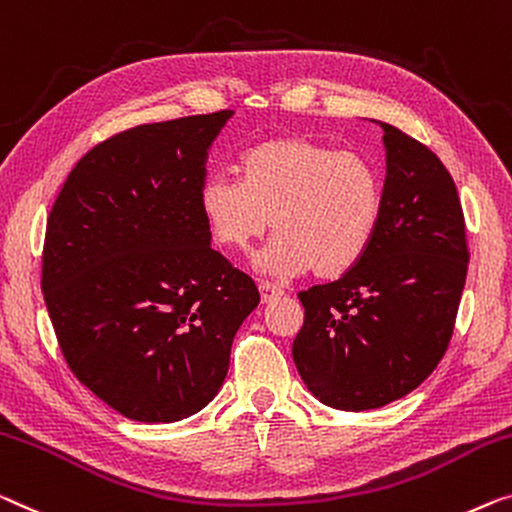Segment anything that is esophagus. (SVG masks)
I'll return each mask as SVG.
<instances>
[{
  "label": "esophagus",
  "mask_w": 512,
  "mask_h": 512,
  "mask_svg": "<svg viewBox=\"0 0 512 512\" xmlns=\"http://www.w3.org/2000/svg\"><path fill=\"white\" fill-rule=\"evenodd\" d=\"M285 294L280 287L271 285V282H259V296H262V303H271L273 299H280Z\"/></svg>",
  "instance_id": "esophagus-1"
}]
</instances>
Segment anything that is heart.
I'll return each mask as SVG.
<instances>
[{
  "instance_id": "obj_1",
  "label": "heart",
  "mask_w": 512,
  "mask_h": 512,
  "mask_svg": "<svg viewBox=\"0 0 512 512\" xmlns=\"http://www.w3.org/2000/svg\"><path fill=\"white\" fill-rule=\"evenodd\" d=\"M239 174L241 181L227 174L204 181L200 211L213 241L232 253H246L271 225L276 241L259 255L264 271L338 278L375 241L384 183L356 151L280 135L248 149Z\"/></svg>"
}]
</instances>
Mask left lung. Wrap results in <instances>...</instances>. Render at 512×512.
Returning a JSON list of instances; mask_svg holds the SVG:
<instances>
[{
  "mask_svg": "<svg viewBox=\"0 0 512 512\" xmlns=\"http://www.w3.org/2000/svg\"><path fill=\"white\" fill-rule=\"evenodd\" d=\"M379 126L386 181L377 236L342 278L299 294L305 319L292 347L310 393L342 411L384 407L432 375L469 269L451 172L423 142Z\"/></svg>",
  "mask_w": 512,
  "mask_h": 512,
  "instance_id": "1",
  "label": "left lung"
}]
</instances>
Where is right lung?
Returning <instances> with one entry per match:
<instances>
[{
  "label": "right lung",
  "instance_id": "obj_1",
  "mask_svg": "<svg viewBox=\"0 0 512 512\" xmlns=\"http://www.w3.org/2000/svg\"><path fill=\"white\" fill-rule=\"evenodd\" d=\"M230 110L121 131L68 174L45 225L41 289L78 381L121 416L174 423L213 400L255 280L200 211Z\"/></svg>",
  "mask_w": 512,
  "mask_h": 512
}]
</instances>
